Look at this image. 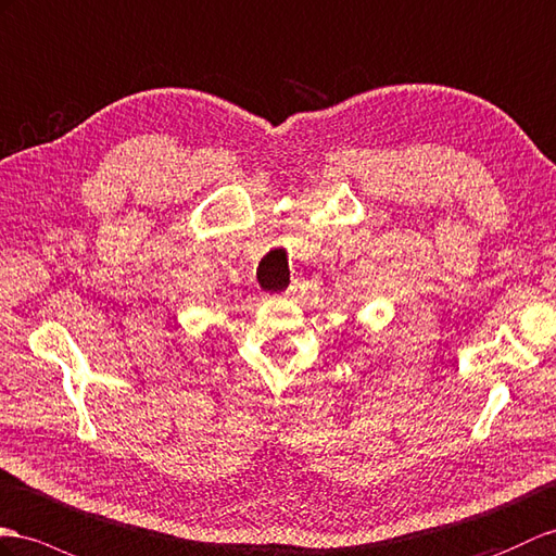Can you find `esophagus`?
Returning <instances> with one entry per match:
<instances>
[{"instance_id": "34e87169", "label": "esophagus", "mask_w": 556, "mask_h": 556, "mask_svg": "<svg viewBox=\"0 0 556 556\" xmlns=\"http://www.w3.org/2000/svg\"><path fill=\"white\" fill-rule=\"evenodd\" d=\"M294 290H296V286H292V288H288V290H286V294H292V292H294Z\"/></svg>"}]
</instances>
